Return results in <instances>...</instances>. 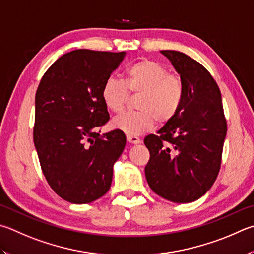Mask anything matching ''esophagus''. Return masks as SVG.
I'll use <instances>...</instances> for the list:
<instances>
[{"instance_id":"1","label":"esophagus","mask_w":254,"mask_h":254,"mask_svg":"<svg viewBox=\"0 0 254 254\" xmlns=\"http://www.w3.org/2000/svg\"><path fill=\"white\" fill-rule=\"evenodd\" d=\"M127 139L128 142L132 143V144H139L141 142L140 137H137L136 135H127Z\"/></svg>"}]
</instances>
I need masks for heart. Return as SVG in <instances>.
<instances>
[{"mask_svg":"<svg viewBox=\"0 0 254 254\" xmlns=\"http://www.w3.org/2000/svg\"><path fill=\"white\" fill-rule=\"evenodd\" d=\"M128 92L141 93L137 100L140 111L120 115L112 126L127 135H139L153 127L155 121L163 124L177 115L184 99V84L180 76L169 74L162 64L145 59L127 67L123 81L113 77L105 81L101 96L108 110L121 113Z\"/></svg>","mask_w":254,"mask_h":254,"instance_id":"obj_1","label":"heart"}]
</instances>
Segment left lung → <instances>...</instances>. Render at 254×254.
<instances>
[{
	"label": "left lung",
	"instance_id": "8db88e82",
	"mask_svg": "<svg viewBox=\"0 0 254 254\" xmlns=\"http://www.w3.org/2000/svg\"><path fill=\"white\" fill-rule=\"evenodd\" d=\"M184 84L177 115L156 134L145 136L150 160L146 181L156 194L190 203L210 190L218 177L227 121L218 84L206 68L178 51H161Z\"/></svg>",
	"mask_w": 254,
	"mask_h": 254
}]
</instances>
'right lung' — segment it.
Returning a JSON list of instances; mask_svg holds the SVG:
<instances>
[{
    "instance_id": "add662e5",
    "label": "right lung",
    "mask_w": 254,
    "mask_h": 254,
    "mask_svg": "<svg viewBox=\"0 0 254 254\" xmlns=\"http://www.w3.org/2000/svg\"><path fill=\"white\" fill-rule=\"evenodd\" d=\"M124 57L72 51L49 67L36 91L33 140L41 168L53 191L71 203H91L111 187L127 137L96 130L110 120L102 86Z\"/></svg>"
}]
</instances>
